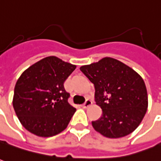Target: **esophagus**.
Returning a JSON list of instances; mask_svg holds the SVG:
<instances>
[{"mask_svg": "<svg viewBox=\"0 0 161 161\" xmlns=\"http://www.w3.org/2000/svg\"><path fill=\"white\" fill-rule=\"evenodd\" d=\"M92 100H90V99H87V100L85 101V103L82 105V108H89L90 106H92Z\"/></svg>", "mask_w": 161, "mask_h": 161, "instance_id": "esophagus-1", "label": "esophagus"}]
</instances>
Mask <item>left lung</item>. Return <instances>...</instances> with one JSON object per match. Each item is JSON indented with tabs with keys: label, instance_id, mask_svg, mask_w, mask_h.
I'll list each match as a JSON object with an SVG mask.
<instances>
[{
	"label": "left lung",
	"instance_id": "8db88e82",
	"mask_svg": "<svg viewBox=\"0 0 161 161\" xmlns=\"http://www.w3.org/2000/svg\"><path fill=\"white\" fill-rule=\"evenodd\" d=\"M95 88V101L102 116L92 122L97 132L108 138H119L135 130L148 108L143 78L130 67L111 57L80 67Z\"/></svg>",
	"mask_w": 161,
	"mask_h": 161
}]
</instances>
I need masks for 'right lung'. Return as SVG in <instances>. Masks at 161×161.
Returning a JSON list of instances; mask_svg holds the SVG:
<instances>
[{
	"mask_svg": "<svg viewBox=\"0 0 161 161\" xmlns=\"http://www.w3.org/2000/svg\"><path fill=\"white\" fill-rule=\"evenodd\" d=\"M76 66L56 56L32 64L16 81L13 108L21 124L31 133L49 137L68 126L76 108L68 102L64 82Z\"/></svg>",
	"mask_w": 161,
	"mask_h": 161,
	"instance_id": "1",
	"label": "right lung"
}]
</instances>
